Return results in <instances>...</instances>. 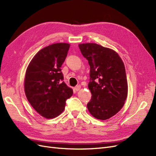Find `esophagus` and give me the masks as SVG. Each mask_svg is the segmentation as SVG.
I'll use <instances>...</instances> for the list:
<instances>
[{
	"instance_id": "1",
	"label": "esophagus",
	"mask_w": 156,
	"mask_h": 156,
	"mask_svg": "<svg viewBox=\"0 0 156 156\" xmlns=\"http://www.w3.org/2000/svg\"><path fill=\"white\" fill-rule=\"evenodd\" d=\"M81 85H77V87H75V90H76V91L79 90L81 89Z\"/></svg>"
}]
</instances>
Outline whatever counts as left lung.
<instances>
[{"label":"left lung","mask_w":156,"mask_h":156,"mask_svg":"<svg viewBox=\"0 0 156 156\" xmlns=\"http://www.w3.org/2000/svg\"><path fill=\"white\" fill-rule=\"evenodd\" d=\"M90 67L88 88L91 100L87 108L97 119L105 120L124 106L127 83L124 62L116 52L93 43L79 45Z\"/></svg>","instance_id":"8db88e82"}]
</instances>
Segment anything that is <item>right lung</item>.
Instances as JSON below:
<instances>
[{
  "instance_id": "right-lung-1",
  "label": "right lung",
  "mask_w": 156,
  "mask_h": 156,
  "mask_svg": "<svg viewBox=\"0 0 156 156\" xmlns=\"http://www.w3.org/2000/svg\"><path fill=\"white\" fill-rule=\"evenodd\" d=\"M69 44L57 43L41 49L32 59L25 79V95L34 109L46 119H53L64 110L73 90L63 81L61 66Z\"/></svg>"
}]
</instances>
